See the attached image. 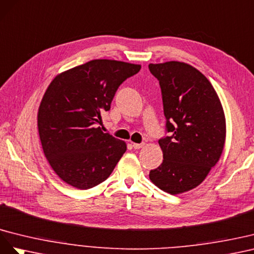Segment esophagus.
<instances>
[{
  "label": "esophagus",
  "mask_w": 254,
  "mask_h": 254,
  "mask_svg": "<svg viewBox=\"0 0 254 254\" xmlns=\"http://www.w3.org/2000/svg\"><path fill=\"white\" fill-rule=\"evenodd\" d=\"M144 146V143L143 142H141V143H132V147L134 148V149H141L142 147Z\"/></svg>",
  "instance_id": "esophagus-1"
}]
</instances>
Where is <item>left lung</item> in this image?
<instances>
[{
  "label": "left lung",
  "instance_id": "1",
  "mask_svg": "<svg viewBox=\"0 0 254 254\" xmlns=\"http://www.w3.org/2000/svg\"><path fill=\"white\" fill-rule=\"evenodd\" d=\"M161 85L169 136L158 140L163 163L150 171L151 182L170 194L199 186L219 161L226 142V117L208 79L181 62L150 64Z\"/></svg>",
  "mask_w": 254,
  "mask_h": 254
}]
</instances>
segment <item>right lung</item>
Wrapping results in <instances>:
<instances>
[{"label":"right lung","mask_w":254,"mask_h":254,"mask_svg":"<svg viewBox=\"0 0 254 254\" xmlns=\"http://www.w3.org/2000/svg\"><path fill=\"white\" fill-rule=\"evenodd\" d=\"M140 64L95 60L57 74L39 105L38 132L54 172L77 190L92 188L111 176L127 143L103 133L97 123L111 110L118 87Z\"/></svg>","instance_id":"1"}]
</instances>
